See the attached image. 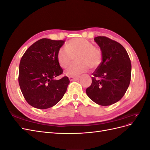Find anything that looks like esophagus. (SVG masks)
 Masks as SVG:
<instances>
[{
  "instance_id": "esophagus-1",
  "label": "esophagus",
  "mask_w": 150,
  "mask_h": 150,
  "mask_svg": "<svg viewBox=\"0 0 150 150\" xmlns=\"http://www.w3.org/2000/svg\"><path fill=\"white\" fill-rule=\"evenodd\" d=\"M79 78V76H69V79L70 81H76Z\"/></svg>"
}]
</instances>
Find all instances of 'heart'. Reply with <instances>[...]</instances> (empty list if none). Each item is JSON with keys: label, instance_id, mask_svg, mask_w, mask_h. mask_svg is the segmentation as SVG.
<instances>
[{"label": "heart", "instance_id": "b5f03b06", "mask_svg": "<svg viewBox=\"0 0 150 150\" xmlns=\"http://www.w3.org/2000/svg\"><path fill=\"white\" fill-rule=\"evenodd\" d=\"M76 57L77 62L66 71L69 76H76L88 71L89 68L96 69L102 62L100 49L94 46L89 40L82 38L70 40L66 47H61L57 52V61L63 68L69 67Z\"/></svg>", "mask_w": 150, "mask_h": 150}]
</instances>
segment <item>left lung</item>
I'll use <instances>...</instances> for the list:
<instances>
[{
    "label": "left lung",
    "mask_w": 150,
    "mask_h": 150,
    "mask_svg": "<svg viewBox=\"0 0 150 150\" xmlns=\"http://www.w3.org/2000/svg\"><path fill=\"white\" fill-rule=\"evenodd\" d=\"M94 40L101 50L103 59L92 74V83L86 92L99 105L110 106L119 101L129 87L131 61L119 42L105 36H98Z\"/></svg>",
    "instance_id": "8db88e82"
}]
</instances>
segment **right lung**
Wrapping results in <instances>:
<instances>
[{
	"label": "right lung",
	"mask_w": 150,
	"mask_h": 150,
	"mask_svg": "<svg viewBox=\"0 0 150 150\" xmlns=\"http://www.w3.org/2000/svg\"><path fill=\"white\" fill-rule=\"evenodd\" d=\"M65 40L43 38L34 42L22 56L19 71V84L22 94L30 106L38 109L51 108L66 92L69 80L57 61V52Z\"/></svg>",
	"instance_id": "1"
}]
</instances>
